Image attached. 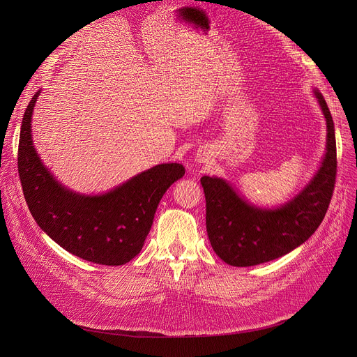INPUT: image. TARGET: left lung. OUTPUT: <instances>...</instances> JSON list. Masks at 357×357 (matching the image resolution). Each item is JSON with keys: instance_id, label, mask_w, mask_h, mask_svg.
<instances>
[{"instance_id": "obj_1", "label": "left lung", "mask_w": 357, "mask_h": 357, "mask_svg": "<svg viewBox=\"0 0 357 357\" xmlns=\"http://www.w3.org/2000/svg\"><path fill=\"white\" fill-rule=\"evenodd\" d=\"M314 93L327 121V152L311 182L294 199L279 208H257L224 179L201 178L210 243L231 266H255L289 253L315 233L327 213L337 174L334 123L321 92Z\"/></svg>"}]
</instances>
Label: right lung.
Returning a JSON list of instances; mask_svg holds the SVG:
<instances>
[{"mask_svg":"<svg viewBox=\"0 0 357 357\" xmlns=\"http://www.w3.org/2000/svg\"><path fill=\"white\" fill-rule=\"evenodd\" d=\"M24 111L18 142V176L29 210L61 248L92 264L119 266L137 256L166 190L185 175L181 163H162L102 195L72 192L53 178L31 140L33 108Z\"/></svg>","mask_w":357,"mask_h":357,"instance_id":"right-lung-1","label":"right lung"}]
</instances>
